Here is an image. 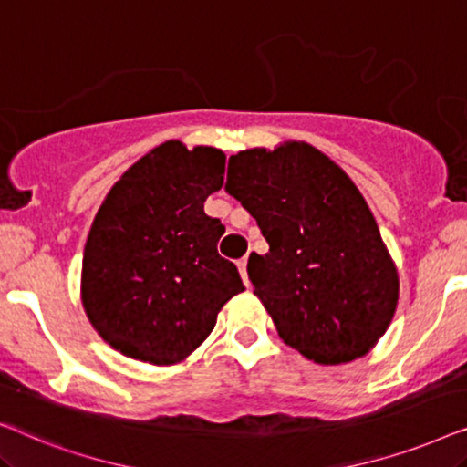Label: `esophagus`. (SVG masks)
<instances>
[{
    "instance_id": "esophagus-1",
    "label": "esophagus",
    "mask_w": 467,
    "mask_h": 467,
    "mask_svg": "<svg viewBox=\"0 0 467 467\" xmlns=\"http://www.w3.org/2000/svg\"><path fill=\"white\" fill-rule=\"evenodd\" d=\"M246 264H248V257H242V259L238 261V270H240V274H242V280H244V285L248 286V274H246Z\"/></svg>"
}]
</instances>
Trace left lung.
Wrapping results in <instances>:
<instances>
[{
  "label": "left lung",
  "mask_w": 467,
  "mask_h": 467,
  "mask_svg": "<svg viewBox=\"0 0 467 467\" xmlns=\"http://www.w3.org/2000/svg\"><path fill=\"white\" fill-rule=\"evenodd\" d=\"M225 191L270 244L246 270L285 344L323 366L366 355L391 323L400 285L353 181L323 152L289 142L229 157Z\"/></svg>",
  "instance_id": "8db88e82"
}]
</instances>
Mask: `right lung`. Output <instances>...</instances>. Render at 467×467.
Segmentation results:
<instances>
[{"label":"right lung","mask_w":467,"mask_h":467,"mask_svg":"<svg viewBox=\"0 0 467 467\" xmlns=\"http://www.w3.org/2000/svg\"><path fill=\"white\" fill-rule=\"evenodd\" d=\"M223 174L221 150L165 142L106 195L82 257V304L112 348L157 366L181 361L244 291L216 251L225 227L203 213Z\"/></svg>","instance_id":"add662e5"}]
</instances>
